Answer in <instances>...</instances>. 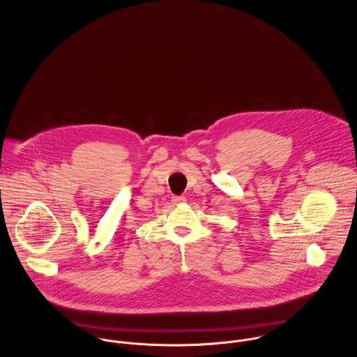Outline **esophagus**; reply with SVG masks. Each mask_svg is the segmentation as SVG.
I'll return each mask as SVG.
<instances>
[{
    "instance_id": "1",
    "label": "esophagus",
    "mask_w": 357,
    "mask_h": 357,
    "mask_svg": "<svg viewBox=\"0 0 357 357\" xmlns=\"http://www.w3.org/2000/svg\"><path fill=\"white\" fill-rule=\"evenodd\" d=\"M172 202L175 203V205H182V203L186 202V197H183V196H174Z\"/></svg>"
}]
</instances>
